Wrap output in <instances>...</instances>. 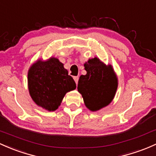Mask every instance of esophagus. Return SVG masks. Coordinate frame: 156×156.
I'll return each mask as SVG.
<instances>
[{"label": "esophagus", "instance_id": "34e87169", "mask_svg": "<svg viewBox=\"0 0 156 156\" xmlns=\"http://www.w3.org/2000/svg\"><path fill=\"white\" fill-rule=\"evenodd\" d=\"M73 80H74V81H75V83H76V84H77V83H78V80H79L78 76H73Z\"/></svg>", "mask_w": 156, "mask_h": 156}]
</instances>
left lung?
<instances>
[{"instance_id":"left-lung-1","label":"left lung","mask_w":156,"mask_h":156,"mask_svg":"<svg viewBox=\"0 0 156 156\" xmlns=\"http://www.w3.org/2000/svg\"><path fill=\"white\" fill-rule=\"evenodd\" d=\"M84 67L87 73L80 76L78 91L87 108L98 111L113 100L118 88V79L112 65L106 66L98 58L89 59Z\"/></svg>"}]
</instances>
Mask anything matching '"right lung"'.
<instances>
[{
  "instance_id": "obj_1",
  "label": "right lung",
  "mask_w": 156,
  "mask_h": 156,
  "mask_svg": "<svg viewBox=\"0 0 156 156\" xmlns=\"http://www.w3.org/2000/svg\"><path fill=\"white\" fill-rule=\"evenodd\" d=\"M28 88L33 101L51 112L57 109L65 94L76 88V83L62 63L51 58L32 65L28 72Z\"/></svg>"
}]
</instances>
